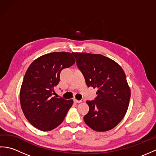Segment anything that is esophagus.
<instances>
[{"instance_id":"obj_1","label":"esophagus","mask_w":156,"mask_h":156,"mask_svg":"<svg viewBox=\"0 0 156 156\" xmlns=\"http://www.w3.org/2000/svg\"><path fill=\"white\" fill-rule=\"evenodd\" d=\"M74 102H75V103H80V102H82V101H78V100H76V99H74Z\"/></svg>"}]
</instances>
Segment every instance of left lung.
<instances>
[{
  "label": "left lung",
  "instance_id": "left-lung-1",
  "mask_svg": "<svg viewBox=\"0 0 156 156\" xmlns=\"http://www.w3.org/2000/svg\"><path fill=\"white\" fill-rule=\"evenodd\" d=\"M88 87L98 88L97 97L87 101L89 111L85 123L97 131L116 127L127 112L131 97L123 69L117 62L101 54L72 53Z\"/></svg>",
  "mask_w": 156,
  "mask_h": 156
}]
</instances>
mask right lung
<instances>
[{
	"label": "right lung",
	"instance_id": "right-lung-1",
	"mask_svg": "<svg viewBox=\"0 0 156 156\" xmlns=\"http://www.w3.org/2000/svg\"><path fill=\"white\" fill-rule=\"evenodd\" d=\"M75 59L69 52H53L36 59L26 72L20 91L23 113L39 130L48 131L60 125L73 104L72 100L53 97L63 69Z\"/></svg>",
	"mask_w": 156,
	"mask_h": 156
}]
</instances>
